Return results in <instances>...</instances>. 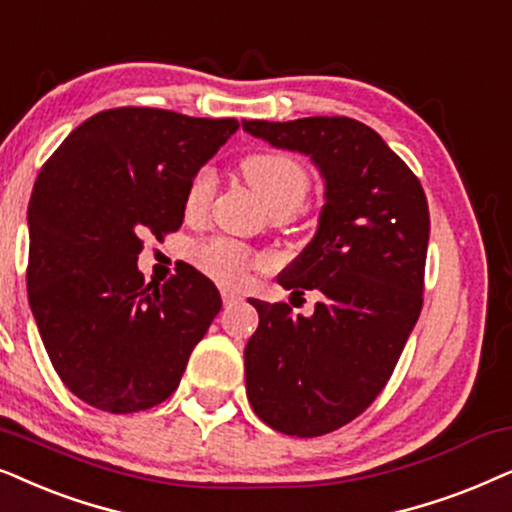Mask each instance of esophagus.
Listing matches in <instances>:
<instances>
[{"mask_svg":"<svg viewBox=\"0 0 512 512\" xmlns=\"http://www.w3.org/2000/svg\"><path fill=\"white\" fill-rule=\"evenodd\" d=\"M220 295H222V302H224V304H231V302H236V299L241 297V295H238L236 290H229V288H222V290H220Z\"/></svg>","mask_w":512,"mask_h":512,"instance_id":"esophagus-1","label":"esophagus"}]
</instances>
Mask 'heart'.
<instances>
[{
	"label": "heart",
	"instance_id": "b5f03b06",
	"mask_svg": "<svg viewBox=\"0 0 512 512\" xmlns=\"http://www.w3.org/2000/svg\"><path fill=\"white\" fill-rule=\"evenodd\" d=\"M241 175L257 201L276 217V222H288L311 192V175L295 156L285 152H260L245 156ZM215 173L210 168L196 170L187 187L185 213L187 217L206 215L215 196ZM194 262L220 283H241L260 257L243 245L222 241H206L194 248Z\"/></svg>",
	"mask_w": 512,
	"mask_h": 512
}]
</instances>
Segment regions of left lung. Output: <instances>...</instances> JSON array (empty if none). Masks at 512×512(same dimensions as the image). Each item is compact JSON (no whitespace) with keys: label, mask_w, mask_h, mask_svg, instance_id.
Returning a JSON list of instances; mask_svg holds the SVG:
<instances>
[{"label":"left lung","mask_w":512,"mask_h":512,"mask_svg":"<svg viewBox=\"0 0 512 512\" xmlns=\"http://www.w3.org/2000/svg\"><path fill=\"white\" fill-rule=\"evenodd\" d=\"M269 145L311 156L325 180L318 231L278 283L318 290L313 316L250 299L245 393L264 424L297 438L337 431L391 379L424 304L426 194L377 131L349 117L243 121Z\"/></svg>","instance_id":"obj_1"}]
</instances>
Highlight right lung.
Wrapping results in <instances>:
<instances>
[{
    "mask_svg": "<svg viewBox=\"0 0 512 512\" xmlns=\"http://www.w3.org/2000/svg\"><path fill=\"white\" fill-rule=\"evenodd\" d=\"M238 131L154 107L93 114L34 182L27 297L53 370L91 407L128 414L163 403L222 309L185 264L166 283L138 271L142 236L177 231L203 163Z\"/></svg>",
    "mask_w": 512,
    "mask_h": 512,
    "instance_id": "add662e5",
    "label": "right lung"
}]
</instances>
